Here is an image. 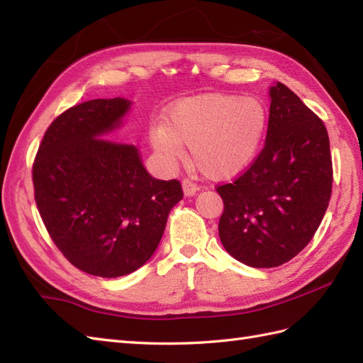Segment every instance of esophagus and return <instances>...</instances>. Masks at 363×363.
Returning <instances> with one entry per match:
<instances>
[{"mask_svg":"<svg viewBox=\"0 0 363 363\" xmlns=\"http://www.w3.org/2000/svg\"><path fill=\"white\" fill-rule=\"evenodd\" d=\"M182 189H184V194H186V196H194L196 191L199 190V187L196 186V184L191 182L190 179H184L182 181Z\"/></svg>","mask_w":363,"mask_h":363,"instance_id":"esophagus-1","label":"esophagus"}]
</instances>
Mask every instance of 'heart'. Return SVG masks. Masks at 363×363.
<instances>
[{"label": "heart", "instance_id": "heart-1", "mask_svg": "<svg viewBox=\"0 0 363 363\" xmlns=\"http://www.w3.org/2000/svg\"><path fill=\"white\" fill-rule=\"evenodd\" d=\"M268 129L264 101L235 94H209L182 99L168 125L152 133V145L168 159L184 157L211 179H229L248 168L260 151Z\"/></svg>", "mask_w": 363, "mask_h": 363}]
</instances>
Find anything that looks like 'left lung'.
Instances as JSON below:
<instances>
[{"label":"left lung","instance_id":"8db88e82","mask_svg":"<svg viewBox=\"0 0 363 363\" xmlns=\"http://www.w3.org/2000/svg\"><path fill=\"white\" fill-rule=\"evenodd\" d=\"M269 96L264 148L234 181L217 186L225 204L220 240L254 268L279 267L306 248L325 217L334 181L325 123L281 82Z\"/></svg>","mask_w":363,"mask_h":363}]
</instances>
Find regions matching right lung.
<instances>
[{
	"label": "right lung",
	"instance_id": "right-lung-1",
	"mask_svg": "<svg viewBox=\"0 0 363 363\" xmlns=\"http://www.w3.org/2000/svg\"><path fill=\"white\" fill-rule=\"evenodd\" d=\"M129 104L91 99L67 109L46 129L33 164L35 204L51 240L94 276L140 268L184 196L177 179L150 176L134 145L104 138Z\"/></svg>",
	"mask_w": 363,
	"mask_h": 363
}]
</instances>
